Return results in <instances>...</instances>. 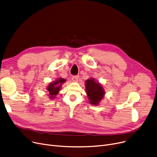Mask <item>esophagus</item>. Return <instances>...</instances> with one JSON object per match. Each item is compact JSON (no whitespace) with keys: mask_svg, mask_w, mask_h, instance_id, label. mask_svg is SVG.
<instances>
[{"mask_svg":"<svg viewBox=\"0 0 157 157\" xmlns=\"http://www.w3.org/2000/svg\"><path fill=\"white\" fill-rule=\"evenodd\" d=\"M78 78H79V77L78 75H75V76H73L71 79H72V81L73 82H78Z\"/></svg>","mask_w":157,"mask_h":157,"instance_id":"obj_1","label":"esophagus"}]
</instances>
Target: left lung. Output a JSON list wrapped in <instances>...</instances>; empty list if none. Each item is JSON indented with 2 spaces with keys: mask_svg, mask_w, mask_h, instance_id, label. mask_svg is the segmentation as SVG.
<instances>
[{
  "mask_svg": "<svg viewBox=\"0 0 157 157\" xmlns=\"http://www.w3.org/2000/svg\"><path fill=\"white\" fill-rule=\"evenodd\" d=\"M86 90L89 103L93 105H98L105 94V91L101 84L95 82L93 78L86 81Z\"/></svg>",
  "mask_w": 157,
  "mask_h": 157,
  "instance_id": "8db88e82",
  "label": "left lung"
}]
</instances>
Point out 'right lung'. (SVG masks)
<instances>
[{
  "instance_id": "right-lung-1",
  "label": "right lung",
  "mask_w": 157,
  "mask_h": 157,
  "mask_svg": "<svg viewBox=\"0 0 157 157\" xmlns=\"http://www.w3.org/2000/svg\"><path fill=\"white\" fill-rule=\"evenodd\" d=\"M65 82V79L59 78L48 85L47 89L50 99H54L56 98L57 94H58L59 91H60L62 84L64 83Z\"/></svg>"
}]
</instances>
